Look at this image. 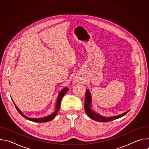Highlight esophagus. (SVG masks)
<instances>
[{
  "label": "esophagus",
  "instance_id": "34e87169",
  "mask_svg": "<svg viewBox=\"0 0 149 149\" xmlns=\"http://www.w3.org/2000/svg\"><path fill=\"white\" fill-rule=\"evenodd\" d=\"M78 81H79V79L78 78H74V82H77Z\"/></svg>",
  "mask_w": 149,
  "mask_h": 149
}]
</instances>
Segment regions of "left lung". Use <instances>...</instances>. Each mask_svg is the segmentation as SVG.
I'll use <instances>...</instances> for the list:
<instances>
[{
  "label": "left lung",
  "mask_w": 149,
  "mask_h": 149,
  "mask_svg": "<svg viewBox=\"0 0 149 149\" xmlns=\"http://www.w3.org/2000/svg\"><path fill=\"white\" fill-rule=\"evenodd\" d=\"M92 98H91V94L89 91L88 89L86 90V96H85V102H84V109L86 111L87 114L90 117L91 119L99 121V122H108L110 121H113L116 119H118L119 118L122 117L124 115H125L127 113H128L130 110H127V111L117 116H112V117H105L103 116L97 112L94 111L92 109Z\"/></svg>",
  "instance_id": "8db88e82"
}]
</instances>
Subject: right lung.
<instances>
[{
  "instance_id": "add662e5",
  "label": "right lung",
  "mask_w": 149,
  "mask_h": 149,
  "mask_svg": "<svg viewBox=\"0 0 149 149\" xmlns=\"http://www.w3.org/2000/svg\"><path fill=\"white\" fill-rule=\"evenodd\" d=\"M69 90V88H67V87H64L63 89H62L61 91H60V92L59 93L58 95V97H57V99H56V107H55V110L54 111V112L48 116H46V117H42V118H30V117H27L26 116L24 115V113L21 111L19 109L18 107H17V106L16 105V104H15L14 101H13V102H14L15 104V107L17 110V111L19 113V114L22 116V117H24L25 118L29 120V121H33V122H36V123H45V122H48V121H51L52 120H53L55 116L56 115L59 108H60V105H61V100H62V98H63V97L64 96V95L67 93V91Z\"/></svg>"
}]
</instances>
